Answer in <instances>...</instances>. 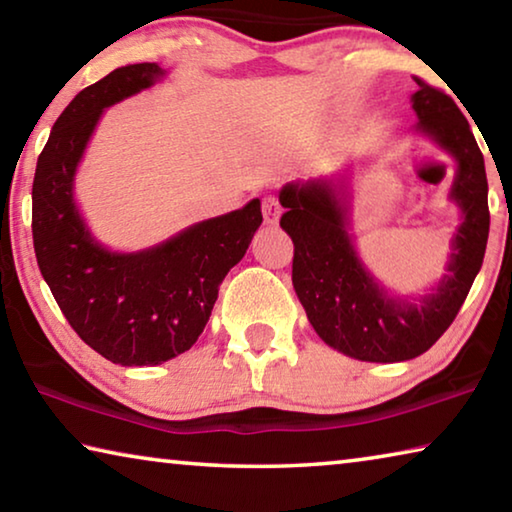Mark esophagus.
<instances>
[{"label": "esophagus", "mask_w": 512, "mask_h": 512, "mask_svg": "<svg viewBox=\"0 0 512 512\" xmlns=\"http://www.w3.org/2000/svg\"><path fill=\"white\" fill-rule=\"evenodd\" d=\"M262 212H264V221L266 223H277L280 221V214H282V205L277 201V196H264L262 198Z\"/></svg>", "instance_id": "obj_1"}]
</instances>
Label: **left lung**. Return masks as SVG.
<instances>
[{"label": "left lung", "mask_w": 512, "mask_h": 512, "mask_svg": "<svg viewBox=\"0 0 512 512\" xmlns=\"http://www.w3.org/2000/svg\"><path fill=\"white\" fill-rule=\"evenodd\" d=\"M415 83V131L456 160L449 198L463 212L447 273L429 293L391 296L361 264L348 232L350 194L343 180L289 183L280 192L287 210L280 225L293 241V289L320 339L359 361H409L427 352L454 323L488 244V178L470 124L449 94L422 79Z\"/></svg>", "instance_id": "8db88e82"}]
</instances>
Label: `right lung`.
Masks as SVG:
<instances>
[{"mask_svg":"<svg viewBox=\"0 0 512 512\" xmlns=\"http://www.w3.org/2000/svg\"><path fill=\"white\" fill-rule=\"evenodd\" d=\"M162 76L158 63H137L81 90L51 128L33 178L31 230L40 273L74 332L119 366H158L192 348L219 284L262 225V205L253 198L140 253H112L92 237L74 203L85 146L103 108Z\"/></svg>","mask_w":512,"mask_h":512,"instance_id":"add662e5","label":"right lung"}]
</instances>
